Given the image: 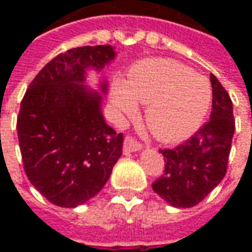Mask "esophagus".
Returning <instances> with one entry per match:
<instances>
[{
  "label": "esophagus",
  "instance_id": "1",
  "mask_svg": "<svg viewBox=\"0 0 252 252\" xmlns=\"http://www.w3.org/2000/svg\"><path fill=\"white\" fill-rule=\"evenodd\" d=\"M124 153H135V151H139L142 148V143H139L136 139H133L132 136H126V140H124Z\"/></svg>",
  "mask_w": 252,
  "mask_h": 252
}]
</instances>
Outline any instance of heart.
I'll list each match as a JSON object with an SVG mask.
<instances>
[{"label":"heart","instance_id":"b5f03b06","mask_svg":"<svg viewBox=\"0 0 252 252\" xmlns=\"http://www.w3.org/2000/svg\"><path fill=\"white\" fill-rule=\"evenodd\" d=\"M136 101L147 104L146 120L155 137L178 142L190 136L209 112V81L185 64L150 59L133 66L124 82L112 89V104L120 115L131 116Z\"/></svg>","mask_w":252,"mask_h":252}]
</instances>
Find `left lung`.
Segmentation results:
<instances>
[{
  "mask_svg": "<svg viewBox=\"0 0 252 252\" xmlns=\"http://www.w3.org/2000/svg\"><path fill=\"white\" fill-rule=\"evenodd\" d=\"M211 120L189 140L175 148L159 150L164 171L153 184L154 191L175 208L197 205L227 173L235 120L232 101L213 74Z\"/></svg>",
  "mask_w": 252,
  "mask_h": 252,
  "instance_id": "1",
  "label": "left lung"
}]
</instances>
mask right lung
Wrapping results in <instances>:
<instances>
[{"label": "right lung", "instance_id": "right-lung-1", "mask_svg": "<svg viewBox=\"0 0 252 252\" xmlns=\"http://www.w3.org/2000/svg\"><path fill=\"white\" fill-rule=\"evenodd\" d=\"M112 46L71 48L48 62L20 105L17 135L25 174L54 205L75 208L93 198L123 154V133L101 112L102 97L83 85L89 68L102 70ZM106 93L108 83H101Z\"/></svg>", "mask_w": 252, "mask_h": 252}]
</instances>
